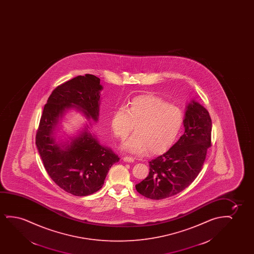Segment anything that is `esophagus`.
Returning <instances> with one entry per match:
<instances>
[{"label":"esophagus","instance_id":"obj_1","mask_svg":"<svg viewBox=\"0 0 254 254\" xmlns=\"http://www.w3.org/2000/svg\"><path fill=\"white\" fill-rule=\"evenodd\" d=\"M122 160H124L125 162H133L134 161V159L133 158H132V157H129V156H125L123 157V159Z\"/></svg>","mask_w":254,"mask_h":254}]
</instances>
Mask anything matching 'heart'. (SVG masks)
I'll use <instances>...</instances> for the list:
<instances>
[{"mask_svg": "<svg viewBox=\"0 0 254 254\" xmlns=\"http://www.w3.org/2000/svg\"><path fill=\"white\" fill-rule=\"evenodd\" d=\"M184 124V114L175 105L153 94L134 97L127 108L120 107L112 115L110 127L115 137L127 139L136 126V133L123 145L129 152L159 155L174 146Z\"/></svg>", "mask_w": 254, "mask_h": 254, "instance_id": "1", "label": "heart"}]
</instances>
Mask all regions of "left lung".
<instances>
[{
  "label": "left lung",
  "mask_w": 254,
  "mask_h": 254,
  "mask_svg": "<svg viewBox=\"0 0 254 254\" xmlns=\"http://www.w3.org/2000/svg\"><path fill=\"white\" fill-rule=\"evenodd\" d=\"M185 132L167 152L149 161V174L136 190L146 198L162 199L190 186L201 171L212 146V120L208 111L191 101L187 107Z\"/></svg>",
  "instance_id": "left-lung-1"
}]
</instances>
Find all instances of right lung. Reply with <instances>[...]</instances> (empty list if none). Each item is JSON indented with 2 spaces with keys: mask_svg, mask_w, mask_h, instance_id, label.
Returning <instances> with one entry per match:
<instances>
[{
  "mask_svg": "<svg viewBox=\"0 0 254 254\" xmlns=\"http://www.w3.org/2000/svg\"><path fill=\"white\" fill-rule=\"evenodd\" d=\"M100 80L87 73L56 87L44 106L35 136L47 173L57 186L75 196L99 191L108 171L120 160L109 147L101 146L87 128L70 142L56 141L55 130L67 109L76 108L88 120L97 122L102 89Z\"/></svg>",
  "mask_w": 254,
  "mask_h": 254,
  "instance_id": "1",
  "label": "right lung"
}]
</instances>
